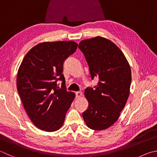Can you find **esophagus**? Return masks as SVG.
<instances>
[{
  "label": "esophagus",
  "mask_w": 157,
  "mask_h": 157,
  "mask_svg": "<svg viewBox=\"0 0 157 157\" xmlns=\"http://www.w3.org/2000/svg\"><path fill=\"white\" fill-rule=\"evenodd\" d=\"M75 95L77 98H80V97H82V93L80 92V91H78V92L75 93Z\"/></svg>",
  "instance_id": "1"
}]
</instances>
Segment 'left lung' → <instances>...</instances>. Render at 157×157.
Returning a JSON list of instances; mask_svg holds the SVG:
<instances>
[{
    "label": "left lung",
    "mask_w": 157,
    "mask_h": 157,
    "mask_svg": "<svg viewBox=\"0 0 157 157\" xmlns=\"http://www.w3.org/2000/svg\"><path fill=\"white\" fill-rule=\"evenodd\" d=\"M78 47L86 58L91 78L99 79L98 86L84 91L88 108L82 116L90 129H107L117 121L129 97V63L120 49L103 37L84 40Z\"/></svg>",
    "instance_id": "obj_1"
}]
</instances>
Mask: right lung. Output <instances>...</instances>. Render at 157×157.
Masks as SVG:
<instances>
[{"label":"right lung","mask_w":157,"mask_h":157,"mask_svg":"<svg viewBox=\"0 0 157 157\" xmlns=\"http://www.w3.org/2000/svg\"><path fill=\"white\" fill-rule=\"evenodd\" d=\"M77 47L71 40L41 42L28 51L20 65L17 90L29 119L39 129L53 132L64 124L75 95L66 90L63 64ZM58 80L63 82L59 90Z\"/></svg>","instance_id":"right-lung-1"}]
</instances>
